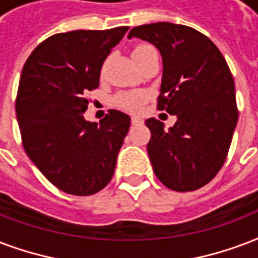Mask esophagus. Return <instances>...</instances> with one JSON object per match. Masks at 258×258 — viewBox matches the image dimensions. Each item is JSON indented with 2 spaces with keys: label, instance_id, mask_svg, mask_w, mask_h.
I'll return each instance as SVG.
<instances>
[{
  "label": "esophagus",
  "instance_id": "obj_1",
  "mask_svg": "<svg viewBox=\"0 0 258 258\" xmlns=\"http://www.w3.org/2000/svg\"><path fill=\"white\" fill-rule=\"evenodd\" d=\"M131 123H133L134 125H137V124H142L143 120L139 117V116H133L131 117Z\"/></svg>",
  "mask_w": 258,
  "mask_h": 258
}]
</instances>
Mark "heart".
Wrapping results in <instances>:
<instances>
[{
    "label": "heart",
    "instance_id": "heart-1",
    "mask_svg": "<svg viewBox=\"0 0 258 258\" xmlns=\"http://www.w3.org/2000/svg\"><path fill=\"white\" fill-rule=\"evenodd\" d=\"M157 51L150 44H139L133 50V58L134 60H141V59L146 58L147 55L155 54ZM145 101V96L142 93H124L117 97V104L121 108H125L128 111H135L142 105Z\"/></svg>",
    "mask_w": 258,
    "mask_h": 258
}]
</instances>
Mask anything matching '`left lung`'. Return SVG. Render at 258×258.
<instances>
[{
    "mask_svg": "<svg viewBox=\"0 0 258 258\" xmlns=\"http://www.w3.org/2000/svg\"><path fill=\"white\" fill-rule=\"evenodd\" d=\"M131 37L160 51L164 72L158 109L177 117L169 130L155 117L146 120L153 170L169 189H199L225 164L238 120L229 66L207 36L186 25H139L130 31Z\"/></svg>",
    "mask_w": 258,
    "mask_h": 258,
    "instance_id": "1",
    "label": "left lung"
}]
</instances>
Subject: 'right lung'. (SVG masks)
<instances>
[{
    "label": "right lung",
    "mask_w": 258,
    "mask_h": 258,
    "mask_svg": "<svg viewBox=\"0 0 258 258\" xmlns=\"http://www.w3.org/2000/svg\"><path fill=\"white\" fill-rule=\"evenodd\" d=\"M127 31L117 27L52 35L32 51L21 72L16 117L23 146L47 180L66 194H96L115 172L130 116L111 109L97 124L84 113L104 60Z\"/></svg>",
    "instance_id": "1"
}]
</instances>
